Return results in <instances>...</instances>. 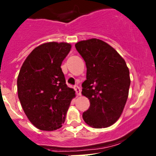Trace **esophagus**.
<instances>
[{
	"mask_svg": "<svg viewBox=\"0 0 156 156\" xmlns=\"http://www.w3.org/2000/svg\"><path fill=\"white\" fill-rule=\"evenodd\" d=\"M75 92H76V94H77V96H80L81 95V88H80L79 87H78V85H75Z\"/></svg>",
	"mask_w": 156,
	"mask_h": 156,
	"instance_id": "34e87169",
	"label": "esophagus"
}]
</instances>
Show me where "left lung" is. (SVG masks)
Wrapping results in <instances>:
<instances>
[{
  "instance_id": "1",
  "label": "left lung",
  "mask_w": 156,
  "mask_h": 156,
  "mask_svg": "<svg viewBox=\"0 0 156 156\" xmlns=\"http://www.w3.org/2000/svg\"><path fill=\"white\" fill-rule=\"evenodd\" d=\"M87 66L82 95L90 100L83 112L85 123L94 128L112 125L120 118L128 97L130 73L125 59L103 41L97 38L75 44Z\"/></svg>"
}]
</instances>
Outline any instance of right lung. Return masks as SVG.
I'll use <instances>...</instances> for the list:
<instances>
[{
  "instance_id": "1",
  "label": "right lung",
  "mask_w": 156,
  "mask_h": 156,
  "mask_svg": "<svg viewBox=\"0 0 156 156\" xmlns=\"http://www.w3.org/2000/svg\"><path fill=\"white\" fill-rule=\"evenodd\" d=\"M72 45L48 42L34 48L23 62L17 90L25 114L41 130H57L64 123L75 90L66 84L61 69Z\"/></svg>"
}]
</instances>
